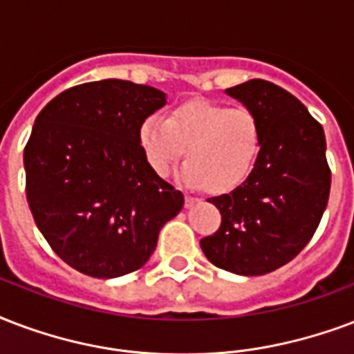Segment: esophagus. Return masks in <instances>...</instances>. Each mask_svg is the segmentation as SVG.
<instances>
[{
    "label": "esophagus",
    "mask_w": 354,
    "mask_h": 354,
    "mask_svg": "<svg viewBox=\"0 0 354 354\" xmlns=\"http://www.w3.org/2000/svg\"><path fill=\"white\" fill-rule=\"evenodd\" d=\"M196 202H198V198L193 195H185V207H191V206H195Z\"/></svg>",
    "instance_id": "1"
}]
</instances>
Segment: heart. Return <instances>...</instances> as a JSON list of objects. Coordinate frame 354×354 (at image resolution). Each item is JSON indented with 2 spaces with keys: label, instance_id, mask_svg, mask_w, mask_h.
Wrapping results in <instances>:
<instances>
[{
  "label": "heart",
  "instance_id": "heart-1",
  "mask_svg": "<svg viewBox=\"0 0 354 354\" xmlns=\"http://www.w3.org/2000/svg\"><path fill=\"white\" fill-rule=\"evenodd\" d=\"M139 145L148 165L167 178L182 159L183 182L212 193L239 187L254 169L261 148V128L247 107H226L207 100H189L169 118L150 115L139 126Z\"/></svg>",
  "mask_w": 354,
  "mask_h": 354
}]
</instances>
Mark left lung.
<instances>
[{"label": "left lung", "instance_id": "left-lung-1", "mask_svg": "<svg viewBox=\"0 0 354 354\" xmlns=\"http://www.w3.org/2000/svg\"><path fill=\"white\" fill-rule=\"evenodd\" d=\"M226 94L256 115L261 148L239 187L207 198L223 221L201 247L213 266L256 277L293 260L317 230L330 193L327 142L308 109L271 81H245Z\"/></svg>", "mask_w": 354, "mask_h": 354}]
</instances>
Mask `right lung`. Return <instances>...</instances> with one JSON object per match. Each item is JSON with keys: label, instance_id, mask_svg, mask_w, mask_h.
Wrapping results in <instances>:
<instances>
[{"label": "right lung", "instance_id": "1", "mask_svg": "<svg viewBox=\"0 0 354 354\" xmlns=\"http://www.w3.org/2000/svg\"><path fill=\"white\" fill-rule=\"evenodd\" d=\"M167 94L124 80L83 83L51 100L24 150L26 195L40 234L80 273L141 269L183 195L150 169L139 126Z\"/></svg>", "mask_w": 354, "mask_h": 354}]
</instances>
